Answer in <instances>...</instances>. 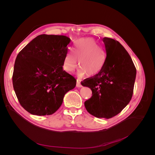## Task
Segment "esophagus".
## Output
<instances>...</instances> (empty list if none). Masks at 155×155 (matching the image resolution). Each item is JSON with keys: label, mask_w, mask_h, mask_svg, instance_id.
<instances>
[{"label": "esophagus", "mask_w": 155, "mask_h": 155, "mask_svg": "<svg viewBox=\"0 0 155 155\" xmlns=\"http://www.w3.org/2000/svg\"><path fill=\"white\" fill-rule=\"evenodd\" d=\"M76 87H78V88H80V87H82V85H81V84L80 81H79L78 80H77V82H76Z\"/></svg>", "instance_id": "34e87169"}]
</instances>
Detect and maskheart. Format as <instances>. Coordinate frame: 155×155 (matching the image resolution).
Returning a JSON list of instances; mask_svg holds the SVG:
<instances>
[{
  "label": "heart",
  "instance_id": "1",
  "mask_svg": "<svg viewBox=\"0 0 155 155\" xmlns=\"http://www.w3.org/2000/svg\"><path fill=\"white\" fill-rule=\"evenodd\" d=\"M74 53L68 52L65 55L63 67L67 72H72L78 66L80 67L77 72L78 78L94 76L104 68L105 54L96 41L92 38L80 39L74 46Z\"/></svg>",
  "mask_w": 155,
  "mask_h": 155
}]
</instances>
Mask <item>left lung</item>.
<instances>
[{
  "instance_id": "obj_1",
  "label": "left lung",
  "mask_w": 155,
  "mask_h": 155,
  "mask_svg": "<svg viewBox=\"0 0 155 155\" xmlns=\"http://www.w3.org/2000/svg\"><path fill=\"white\" fill-rule=\"evenodd\" d=\"M106 59L104 68L81 85L92 96L85 102L87 110L98 118H110L129 104L133 94L137 70L130 56L118 41L104 37Z\"/></svg>"
}]
</instances>
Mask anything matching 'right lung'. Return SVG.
<instances>
[{"instance_id": "add662e5", "label": "right lung", "mask_w": 155, "mask_h": 155, "mask_svg": "<svg viewBox=\"0 0 155 155\" xmlns=\"http://www.w3.org/2000/svg\"><path fill=\"white\" fill-rule=\"evenodd\" d=\"M69 37L43 34L36 37L17 56L13 85L21 106L31 114H54L76 80L63 68Z\"/></svg>"}]
</instances>
